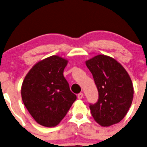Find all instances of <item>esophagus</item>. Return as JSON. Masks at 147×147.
<instances>
[{
    "instance_id": "esophagus-1",
    "label": "esophagus",
    "mask_w": 147,
    "mask_h": 147,
    "mask_svg": "<svg viewBox=\"0 0 147 147\" xmlns=\"http://www.w3.org/2000/svg\"><path fill=\"white\" fill-rule=\"evenodd\" d=\"M83 97H84V94H83V93L80 92V94H78V99H80V100H81V99H82Z\"/></svg>"
}]
</instances>
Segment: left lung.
<instances>
[{"label":"left lung","mask_w":147,"mask_h":147,"mask_svg":"<svg viewBox=\"0 0 147 147\" xmlns=\"http://www.w3.org/2000/svg\"><path fill=\"white\" fill-rule=\"evenodd\" d=\"M99 92V100L90 108L94 119L102 127L119 123L132 103L134 87L130 76L115 58L97 55L86 60Z\"/></svg>","instance_id":"8db88e82"}]
</instances>
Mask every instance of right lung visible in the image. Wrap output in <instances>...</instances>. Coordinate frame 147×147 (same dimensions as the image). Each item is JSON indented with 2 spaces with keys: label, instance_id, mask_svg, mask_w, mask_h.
<instances>
[{
  "label": "right lung",
  "instance_id": "obj_1",
  "mask_svg": "<svg viewBox=\"0 0 147 147\" xmlns=\"http://www.w3.org/2000/svg\"><path fill=\"white\" fill-rule=\"evenodd\" d=\"M67 63L58 55L46 57L32 66L22 84L23 104L35 121L44 127L57 126L77 99L63 75Z\"/></svg>",
  "mask_w": 147,
  "mask_h": 147
}]
</instances>
